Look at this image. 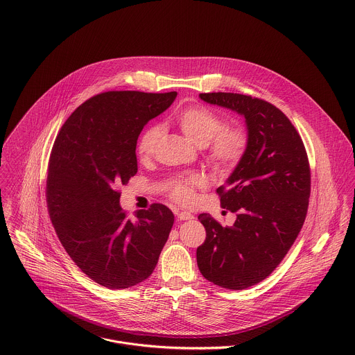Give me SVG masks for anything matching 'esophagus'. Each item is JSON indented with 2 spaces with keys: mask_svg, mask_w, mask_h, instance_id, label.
Returning a JSON list of instances; mask_svg holds the SVG:
<instances>
[{
  "mask_svg": "<svg viewBox=\"0 0 355 355\" xmlns=\"http://www.w3.org/2000/svg\"><path fill=\"white\" fill-rule=\"evenodd\" d=\"M178 218H179L180 221H184V220H191V218H194V216H193L190 211H179V213H178Z\"/></svg>",
  "mask_w": 355,
  "mask_h": 355,
  "instance_id": "esophagus-1",
  "label": "esophagus"
}]
</instances>
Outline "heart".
<instances>
[{"label": "heart", "mask_w": 355, "mask_h": 355, "mask_svg": "<svg viewBox=\"0 0 355 355\" xmlns=\"http://www.w3.org/2000/svg\"><path fill=\"white\" fill-rule=\"evenodd\" d=\"M175 121L182 132L196 145L203 146L210 166L220 173L232 172L245 158L250 145V135L243 124H225V119L216 110L203 105L182 107L175 114ZM161 124L148 125L138 138L137 153L141 159H149L161 139ZM205 186L200 173L175 176L168 183V196L176 202L190 203L197 189Z\"/></svg>", "instance_id": "obj_1"}]
</instances>
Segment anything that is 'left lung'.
Returning a JSON list of instances; mask_svg holds the SVG:
<instances>
[{
  "instance_id": "1",
  "label": "left lung",
  "mask_w": 355,
  "mask_h": 355,
  "mask_svg": "<svg viewBox=\"0 0 355 355\" xmlns=\"http://www.w3.org/2000/svg\"><path fill=\"white\" fill-rule=\"evenodd\" d=\"M201 100L245 116L250 145L242 162L217 189L232 227L198 216L206 239L197 249L203 277L228 290L266 279L283 261L304 225L310 166L301 135L275 105L236 93H203Z\"/></svg>"
}]
</instances>
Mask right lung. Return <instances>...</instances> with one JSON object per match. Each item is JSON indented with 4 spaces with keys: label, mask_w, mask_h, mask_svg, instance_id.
I'll return each instance as SVG.
<instances>
[{
    "label": "right lung",
    "mask_w": 355,
    "mask_h": 355,
    "mask_svg": "<svg viewBox=\"0 0 355 355\" xmlns=\"http://www.w3.org/2000/svg\"><path fill=\"white\" fill-rule=\"evenodd\" d=\"M176 96L97 94L75 109L54 141L46 179L53 227L80 270L106 288L146 280L173 225L175 216L162 203L130 217L119 203V189L138 172L141 131Z\"/></svg>",
    "instance_id": "1"
}]
</instances>
